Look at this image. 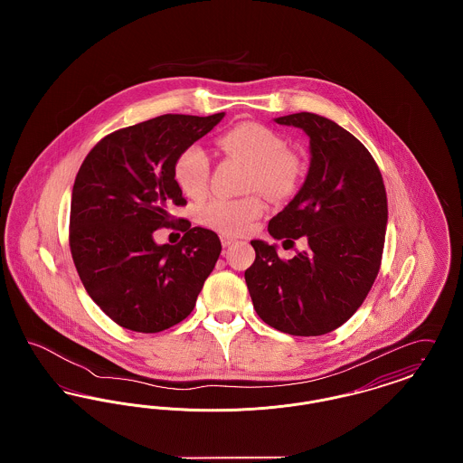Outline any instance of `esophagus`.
I'll list each match as a JSON object with an SVG mask.
<instances>
[{
	"label": "esophagus",
	"mask_w": 463,
	"mask_h": 463,
	"mask_svg": "<svg viewBox=\"0 0 463 463\" xmlns=\"http://www.w3.org/2000/svg\"><path fill=\"white\" fill-rule=\"evenodd\" d=\"M221 241L222 246H223V248H227V246H231L232 242H236V240H234V238H231V236H221Z\"/></svg>",
	"instance_id": "34e87169"
}]
</instances>
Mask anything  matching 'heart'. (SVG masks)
Here are the masks:
<instances>
[{"mask_svg": "<svg viewBox=\"0 0 463 463\" xmlns=\"http://www.w3.org/2000/svg\"><path fill=\"white\" fill-rule=\"evenodd\" d=\"M217 146L223 155L248 165L244 176V191L248 193L260 191L279 203L293 198L304 182L306 163L302 156L288 149L287 140L262 123H238L217 137ZM174 180L187 198L199 199L206 194L210 159L201 146H187L176 156ZM264 210V199L257 193L244 198H217L199 210V221L223 236H241L262 217Z\"/></svg>", "mask_w": 463, "mask_h": 463, "instance_id": "obj_1", "label": "heart"}]
</instances>
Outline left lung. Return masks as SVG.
<instances>
[{
    "label": "left lung",
    "mask_w": 463,
    "mask_h": 463,
    "mask_svg": "<svg viewBox=\"0 0 463 463\" xmlns=\"http://www.w3.org/2000/svg\"><path fill=\"white\" fill-rule=\"evenodd\" d=\"M276 123L307 133L312 157L302 189L267 231L285 244L304 236L308 248L283 260L274 246L255 240V262L244 279L269 326L317 336L351 319L373 287L385 242L387 193L373 156L335 121L297 112Z\"/></svg>",
    "instance_id": "obj_1"
}]
</instances>
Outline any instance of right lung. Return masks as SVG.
Returning <instances> with one entry per match:
<instances>
[{
    "label": "right lung",
    "instance_id": "obj_1",
    "mask_svg": "<svg viewBox=\"0 0 463 463\" xmlns=\"http://www.w3.org/2000/svg\"><path fill=\"white\" fill-rule=\"evenodd\" d=\"M223 118L163 114L106 135L85 157L72 187L69 246L91 300L138 333L184 321L222 251L219 236L182 222L176 244H156L174 227V206L187 204L174 163ZM180 222V219H178Z\"/></svg>",
    "mask_w": 463,
    "mask_h": 463
}]
</instances>
